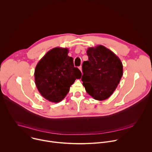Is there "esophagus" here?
<instances>
[{"label":"esophagus","instance_id":"1","mask_svg":"<svg viewBox=\"0 0 152 152\" xmlns=\"http://www.w3.org/2000/svg\"><path fill=\"white\" fill-rule=\"evenodd\" d=\"M79 70H80V72H82V66H80V67H79Z\"/></svg>","mask_w":152,"mask_h":152}]
</instances>
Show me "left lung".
I'll return each instance as SVG.
<instances>
[{"label": "left lung", "mask_w": 152, "mask_h": 152, "mask_svg": "<svg viewBox=\"0 0 152 152\" xmlns=\"http://www.w3.org/2000/svg\"><path fill=\"white\" fill-rule=\"evenodd\" d=\"M88 61L82 64V81L91 97L97 100L109 98L115 90L123 76V64L120 58L103 46L89 48Z\"/></svg>", "instance_id": "obj_1"}]
</instances>
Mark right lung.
I'll return each mask as SVG.
<instances>
[{
  "instance_id": "1",
  "label": "right lung",
  "mask_w": 152,
  "mask_h": 152,
  "mask_svg": "<svg viewBox=\"0 0 152 152\" xmlns=\"http://www.w3.org/2000/svg\"><path fill=\"white\" fill-rule=\"evenodd\" d=\"M69 52L67 48H53L36 66V86L41 96L50 102H61L75 80L81 77L80 71L74 66L73 58L68 56Z\"/></svg>"
}]
</instances>
